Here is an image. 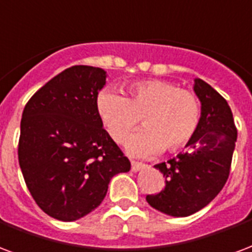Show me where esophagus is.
Returning a JSON list of instances; mask_svg holds the SVG:
<instances>
[{
  "label": "esophagus",
  "mask_w": 252,
  "mask_h": 252,
  "mask_svg": "<svg viewBox=\"0 0 252 252\" xmlns=\"http://www.w3.org/2000/svg\"><path fill=\"white\" fill-rule=\"evenodd\" d=\"M131 167H132V171L133 172H137V171H140L141 168H144V164L140 163V161H131Z\"/></svg>",
  "instance_id": "34e87169"
}]
</instances>
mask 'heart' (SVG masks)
Segmentation results:
<instances>
[{"label":"heart","instance_id":"heart-1","mask_svg":"<svg viewBox=\"0 0 252 252\" xmlns=\"http://www.w3.org/2000/svg\"><path fill=\"white\" fill-rule=\"evenodd\" d=\"M96 109L107 133L116 143L126 140L141 119L145 129L132 136L126 144L128 152L136 156L156 155L164 148L168 152L182 150L200 121L196 94L163 80L132 84L126 97L107 89L98 94Z\"/></svg>","mask_w":252,"mask_h":252}]
</instances>
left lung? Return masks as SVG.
Listing matches in <instances>:
<instances>
[{
	"label": "left lung",
	"instance_id": "left-lung-1",
	"mask_svg": "<svg viewBox=\"0 0 252 252\" xmlns=\"http://www.w3.org/2000/svg\"><path fill=\"white\" fill-rule=\"evenodd\" d=\"M193 91L202 102V115L188 141L189 150L155 165L165 178V186L159 193L147 195L155 210L178 218L202 210L220 192L230 175L238 136L224 97L200 79L195 80Z\"/></svg>",
	"mask_w": 252,
	"mask_h": 252
}]
</instances>
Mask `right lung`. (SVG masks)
<instances>
[{
    "label": "right lung",
    "mask_w": 252,
    "mask_h": 252,
    "mask_svg": "<svg viewBox=\"0 0 252 252\" xmlns=\"http://www.w3.org/2000/svg\"><path fill=\"white\" fill-rule=\"evenodd\" d=\"M107 72L74 65L37 91L24 108L18 161L42 211L63 221L97 208L111 179L131 163L102 128L97 94Z\"/></svg>",
    "instance_id": "1"
}]
</instances>
